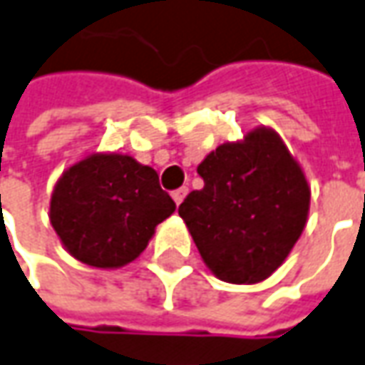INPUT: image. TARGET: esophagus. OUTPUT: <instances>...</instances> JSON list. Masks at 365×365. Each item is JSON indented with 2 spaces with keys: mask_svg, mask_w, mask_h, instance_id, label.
I'll list each match as a JSON object with an SVG mask.
<instances>
[{
  "mask_svg": "<svg viewBox=\"0 0 365 365\" xmlns=\"http://www.w3.org/2000/svg\"><path fill=\"white\" fill-rule=\"evenodd\" d=\"M187 195H188V188L180 187V188H177L175 192H173V199H175V202H177V205H180V202L185 200V197H187Z\"/></svg>",
  "mask_w": 365,
  "mask_h": 365,
  "instance_id": "1",
  "label": "esophagus"
}]
</instances>
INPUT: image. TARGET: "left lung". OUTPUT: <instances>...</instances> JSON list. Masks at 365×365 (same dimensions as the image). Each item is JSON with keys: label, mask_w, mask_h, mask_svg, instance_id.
<instances>
[{"label": "left lung", "mask_w": 365, "mask_h": 365, "mask_svg": "<svg viewBox=\"0 0 365 365\" xmlns=\"http://www.w3.org/2000/svg\"><path fill=\"white\" fill-rule=\"evenodd\" d=\"M205 187L178 207L205 265L227 283H257L302 237L312 190L299 163L267 126L225 143L197 168Z\"/></svg>", "instance_id": "obj_1"}]
</instances>
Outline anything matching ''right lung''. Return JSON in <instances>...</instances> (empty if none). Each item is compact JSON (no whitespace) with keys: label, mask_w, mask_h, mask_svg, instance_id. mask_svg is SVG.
Here are the masks:
<instances>
[{"label":"right lung","mask_w":365,"mask_h":365,"mask_svg":"<svg viewBox=\"0 0 365 365\" xmlns=\"http://www.w3.org/2000/svg\"><path fill=\"white\" fill-rule=\"evenodd\" d=\"M175 209L154 168L128 154L94 153L58 178L50 222L74 259L118 269L143 253L156 225Z\"/></svg>","instance_id":"obj_1"}]
</instances>
